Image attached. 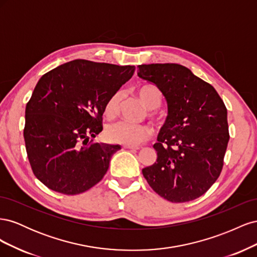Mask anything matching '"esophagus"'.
<instances>
[{
	"mask_svg": "<svg viewBox=\"0 0 257 257\" xmlns=\"http://www.w3.org/2000/svg\"><path fill=\"white\" fill-rule=\"evenodd\" d=\"M123 149H130V150H139V147H135V146H127L124 145Z\"/></svg>",
	"mask_w": 257,
	"mask_h": 257,
	"instance_id": "34e87169",
	"label": "esophagus"
}]
</instances>
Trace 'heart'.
<instances>
[{
    "mask_svg": "<svg viewBox=\"0 0 257 257\" xmlns=\"http://www.w3.org/2000/svg\"><path fill=\"white\" fill-rule=\"evenodd\" d=\"M137 94L142 99L147 109L153 110L162 103V92L153 84H143L137 88ZM122 99V92L116 91L107 100L105 106V113L109 118H112L119 111L120 103ZM151 114H153L151 112ZM152 134V130L146 124H134L126 121H119L110 124L106 128L105 135L109 142L136 146L147 141Z\"/></svg>",
    "mask_w": 257,
    "mask_h": 257,
    "instance_id": "obj_1",
    "label": "heart"
}]
</instances>
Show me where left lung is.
Segmentation results:
<instances>
[{
  "label": "left lung",
  "instance_id": "obj_1",
  "mask_svg": "<svg viewBox=\"0 0 257 257\" xmlns=\"http://www.w3.org/2000/svg\"><path fill=\"white\" fill-rule=\"evenodd\" d=\"M139 78L164 95L168 114L158 143L157 162L143 169L147 182L172 203L205 194L219 178L229 141L227 109L211 84L176 63L138 65Z\"/></svg>",
  "mask_w": 257,
  "mask_h": 257
}]
</instances>
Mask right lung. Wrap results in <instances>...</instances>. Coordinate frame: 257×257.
Listing matches in <instances>:
<instances>
[{"mask_svg": "<svg viewBox=\"0 0 257 257\" xmlns=\"http://www.w3.org/2000/svg\"><path fill=\"white\" fill-rule=\"evenodd\" d=\"M134 72L131 65L74 60L38 80L23 136L33 173L47 188L74 195L102 180L121 146L89 139L102 132L107 100Z\"/></svg>", "mask_w": 257, "mask_h": 257, "instance_id": "1", "label": "right lung"}]
</instances>
